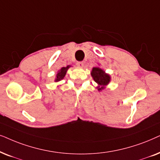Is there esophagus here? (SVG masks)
<instances>
[{
  "label": "esophagus",
  "mask_w": 160,
  "mask_h": 160,
  "mask_svg": "<svg viewBox=\"0 0 160 160\" xmlns=\"http://www.w3.org/2000/svg\"><path fill=\"white\" fill-rule=\"evenodd\" d=\"M78 65L80 67H83L84 62H83V61H80V62H78Z\"/></svg>",
  "instance_id": "1"
}]
</instances>
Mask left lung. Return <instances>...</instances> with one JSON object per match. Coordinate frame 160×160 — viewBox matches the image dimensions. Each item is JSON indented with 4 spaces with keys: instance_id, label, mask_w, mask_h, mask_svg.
I'll return each instance as SVG.
<instances>
[{
    "instance_id": "left-lung-1",
    "label": "left lung",
    "mask_w": 160,
    "mask_h": 160,
    "mask_svg": "<svg viewBox=\"0 0 160 160\" xmlns=\"http://www.w3.org/2000/svg\"><path fill=\"white\" fill-rule=\"evenodd\" d=\"M91 75L93 78V80L97 83L98 86L97 87V88L99 91L104 90L111 80V77H110V74L106 73L99 67H93L91 72Z\"/></svg>"
}]
</instances>
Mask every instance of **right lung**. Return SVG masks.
<instances>
[{"mask_svg":"<svg viewBox=\"0 0 160 160\" xmlns=\"http://www.w3.org/2000/svg\"><path fill=\"white\" fill-rule=\"evenodd\" d=\"M70 67H71V66L68 65L66 67H62L61 69H59L58 72H57L56 76H55V82H57L61 81V80H63V79L64 78L66 74H67V70L69 69Z\"/></svg>","mask_w":160,"mask_h":160,"instance_id":"obj_1","label":"right lung"}]
</instances>
